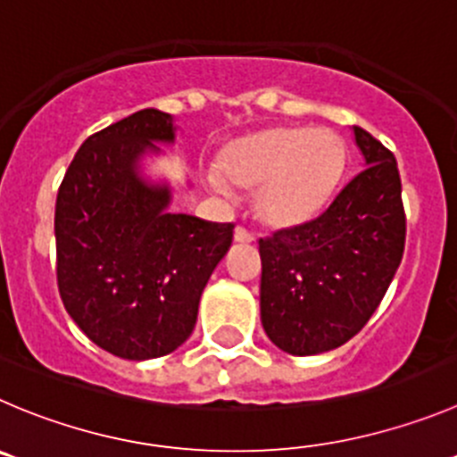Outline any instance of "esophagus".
<instances>
[{
    "label": "esophagus",
    "instance_id": "34e87169",
    "mask_svg": "<svg viewBox=\"0 0 457 457\" xmlns=\"http://www.w3.org/2000/svg\"><path fill=\"white\" fill-rule=\"evenodd\" d=\"M233 237H236L237 245H251V242L255 240V236L251 231H246L245 226H237L236 233H233Z\"/></svg>",
    "mask_w": 457,
    "mask_h": 457
}]
</instances>
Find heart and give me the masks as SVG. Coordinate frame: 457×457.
Returning <instances> with one entry per match:
<instances>
[{
    "instance_id": "1",
    "label": "heart",
    "mask_w": 457,
    "mask_h": 457,
    "mask_svg": "<svg viewBox=\"0 0 457 457\" xmlns=\"http://www.w3.org/2000/svg\"><path fill=\"white\" fill-rule=\"evenodd\" d=\"M217 193L255 191V212L273 228H294L325 211L345 172V145L329 129L269 128L221 150Z\"/></svg>"
}]
</instances>
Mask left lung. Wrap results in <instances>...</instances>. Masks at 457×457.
Listing matches in <instances>:
<instances>
[{"label": "left lung", "mask_w": 457, "mask_h": 457, "mask_svg": "<svg viewBox=\"0 0 457 457\" xmlns=\"http://www.w3.org/2000/svg\"><path fill=\"white\" fill-rule=\"evenodd\" d=\"M363 168L328 211L260 240V319L294 356L329 352L370 320L403 255L406 215L397 161L354 128Z\"/></svg>", "instance_id": "8db88e82"}]
</instances>
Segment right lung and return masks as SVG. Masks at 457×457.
<instances>
[{"instance_id":"add662e5","label":"right lung","mask_w":457,"mask_h":457,"mask_svg":"<svg viewBox=\"0 0 457 457\" xmlns=\"http://www.w3.org/2000/svg\"><path fill=\"white\" fill-rule=\"evenodd\" d=\"M175 138V119L152 107L91 134L55 202L64 310L129 361L170 354L193 334L204 287L233 242V224L170 212V184L143 177V159Z\"/></svg>"}]
</instances>
